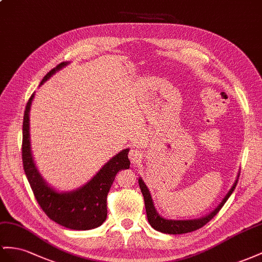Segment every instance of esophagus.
Masks as SVG:
<instances>
[{"instance_id": "34e87169", "label": "esophagus", "mask_w": 262, "mask_h": 262, "mask_svg": "<svg viewBox=\"0 0 262 262\" xmlns=\"http://www.w3.org/2000/svg\"><path fill=\"white\" fill-rule=\"evenodd\" d=\"M128 157L130 159V162L133 164H138L140 160H142L143 158V154L140 150H137V149H130L129 154H128Z\"/></svg>"}]
</instances>
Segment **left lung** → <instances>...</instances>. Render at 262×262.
<instances>
[{"label": "left lung", "instance_id": "8db88e82", "mask_svg": "<svg viewBox=\"0 0 262 262\" xmlns=\"http://www.w3.org/2000/svg\"><path fill=\"white\" fill-rule=\"evenodd\" d=\"M237 183H238V179L234 182L232 188L229 190V192L227 193V196L224 198L223 203H221L210 214H208V216L201 218V219H196V220H168V219L160 217L157 213L155 207H154L149 190L147 189V187L144 184L143 180L140 178L138 179L140 190H142V193L144 196L147 218H148L150 226L154 228V229H156L157 231L164 232V233H169V234H180V233H187V232L195 231V230L199 229V228L204 227L207 223H209V221L219 212L221 208H223V206L225 205L228 198L230 197L232 191L234 190V188H236Z\"/></svg>", "mask_w": 262, "mask_h": 262}]
</instances>
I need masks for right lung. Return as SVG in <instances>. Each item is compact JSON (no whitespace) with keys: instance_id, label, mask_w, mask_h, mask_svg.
I'll use <instances>...</instances> for the list:
<instances>
[{"instance_id":"obj_1","label":"right lung","mask_w":262,"mask_h":262,"mask_svg":"<svg viewBox=\"0 0 262 262\" xmlns=\"http://www.w3.org/2000/svg\"><path fill=\"white\" fill-rule=\"evenodd\" d=\"M67 63L58 64L51 70L41 84L48 80L56 71L61 70ZM34 94H32L25 106L23 119L22 159L25 175L28 177L35 199L43 211L56 224L73 230H90L102 225L107 217V195L115 179L116 173L129 168V149H124L113 157L90 183L73 192L58 193L42 179L33 163L30 147V123L29 112Z\"/></svg>"}]
</instances>
